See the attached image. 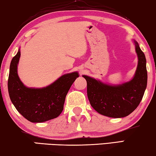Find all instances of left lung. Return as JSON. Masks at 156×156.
I'll list each match as a JSON object with an SVG mask.
<instances>
[{
  "label": "left lung",
  "instance_id": "8db88e82",
  "mask_svg": "<svg viewBox=\"0 0 156 156\" xmlns=\"http://www.w3.org/2000/svg\"><path fill=\"white\" fill-rule=\"evenodd\" d=\"M138 55V66L134 78L118 86L105 84L90 76L83 75L87 82L90 104L98 113L110 117H124L138 107L147 85L146 60L138 43L134 41Z\"/></svg>",
  "mask_w": 156,
  "mask_h": 156
}]
</instances>
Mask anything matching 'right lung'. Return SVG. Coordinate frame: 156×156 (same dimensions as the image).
<instances>
[{"label":"right lung","instance_id":"right-lung-1","mask_svg":"<svg viewBox=\"0 0 156 156\" xmlns=\"http://www.w3.org/2000/svg\"><path fill=\"white\" fill-rule=\"evenodd\" d=\"M20 58L19 50L12 58L8 76V92L10 100L20 114L31 122H44L58 117L63 110L65 97L78 73L66 74L52 84L42 89L24 86L17 74Z\"/></svg>","mask_w":156,"mask_h":156}]
</instances>
